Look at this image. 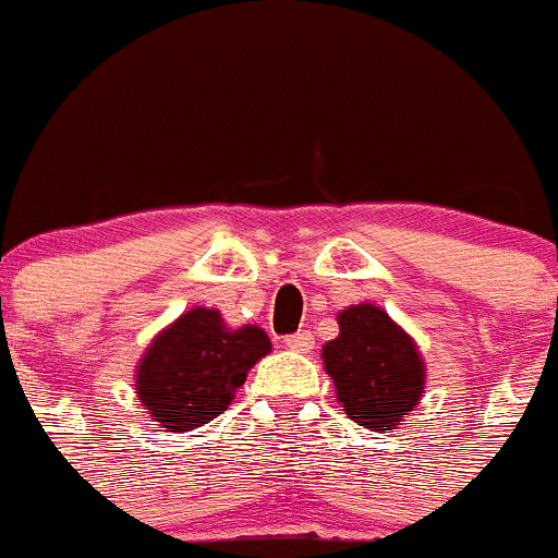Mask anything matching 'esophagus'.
Masks as SVG:
<instances>
[{
	"label": "esophagus",
	"mask_w": 558,
	"mask_h": 558,
	"mask_svg": "<svg viewBox=\"0 0 558 558\" xmlns=\"http://www.w3.org/2000/svg\"><path fill=\"white\" fill-rule=\"evenodd\" d=\"M284 347H288V349H293V352H302V354H307V352H313V347H315V338H313V332H307V329H302V332H293V335H288V338H284Z\"/></svg>",
	"instance_id": "34e87169"
}]
</instances>
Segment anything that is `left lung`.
<instances>
[{"label":"left lung","mask_w":558,"mask_h":558,"mask_svg":"<svg viewBox=\"0 0 558 558\" xmlns=\"http://www.w3.org/2000/svg\"><path fill=\"white\" fill-rule=\"evenodd\" d=\"M340 335L324 343V368L349 418L368 430H393L425 393V363L416 343L374 304L338 315Z\"/></svg>","instance_id":"8db88e82"}]
</instances>
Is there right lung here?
Segmentation results:
<instances>
[{
	"label": "right lung",
	"mask_w": 558,
	"mask_h": 558,
	"mask_svg": "<svg viewBox=\"0 0 558 558\" xmlns=\"http://www.w3.org/2000/svg\"><path fill=\"white\" fill-rule=\"evenodd\" d=\"M270 352L259 327L229 329L218 310L192 307L161 329L136 366V393L161 427L184 433L223 413L251 366Z\"/></svg>",
	"instance_id": "1"
}]
</instances>
